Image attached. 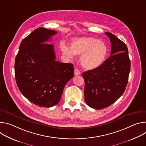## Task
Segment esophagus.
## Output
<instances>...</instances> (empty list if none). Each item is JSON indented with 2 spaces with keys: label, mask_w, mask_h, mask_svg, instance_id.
<instances>
[{
  "label": "esophagus",
  "mask_w": 146,
  "mask_h": 146,
  "mask_svg": "<svg viewBox=\"0 0 146 146\" xmlns=\"http://www.w3.org/2000/svg\"><path fill=\"white\" fill-rule=\"evenodd\" d=\"M80 74V72L79 71V70L76 69V68H75L74 70V75H79Z\"/></svg>",
  "instance_id": "obj_1"
}]
</instances>
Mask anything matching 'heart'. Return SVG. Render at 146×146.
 <instances>
[{
  "instance_id": "b5f03b06",
  "label": "heart",
  "mask_w": 146,
  "mask_h": 146,
  "mask_svg": "<svg viewBox=\"0 0 146 146\" xmlns=\"http://www.w3.org/2000/svg\"><path fill=\"white\" fill-rule=\"evenodd\" d=\"M70 50L66 46H62V53L70 57L74 55L81 56L80 63L87 70H93L100 67L104 62L108 48L103 42L92 37L75 38L72 40Z\"/></svg>"
}]
</instances>
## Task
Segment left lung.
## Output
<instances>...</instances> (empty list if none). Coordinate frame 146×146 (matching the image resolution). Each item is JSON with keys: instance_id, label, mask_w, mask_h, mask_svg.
I'll return each mask as SVG.
<instances>
[{"instance_id": "1", "label": "left lung", "mask_w": 146, "mask_h": 146, "mask_svg": "<svg viewBox=\"0 0 146 146\" xmlns=\"http://www.w3.org/2000/svg\"><path fill=\"white\" fill-rule=\"evenodd\" d=\"M105 33L111 43V56L100 67L82 74L86 103L97 110L111 106L122 96L131 70L126 44L110 32Z\"/></svg>"}]
</instances>
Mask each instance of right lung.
Listing matches in <instances>:
<instances>
[{
	"mask_svg": "<svg viewBox=\"0 0 146 146\" xmlns=\"http://www.w3.org/2000/svg\"><path fill=\"white\" fill-rule=\"evenodd\" d=\"M56 34L44 28L34 30L21 42L14 64L21 93L31 103L46 108L59 103L74 76L73 64L56 61L54 45L46 43Z\"/></svg>",
	"mask_w": 146,
	"mask_h": 146,
	"instance_id": "right-lung-1",
	"label": "right lung"
}]
</instances>
